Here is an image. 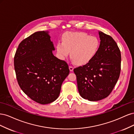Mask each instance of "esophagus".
Returning <instances> with one entry per match:
<instances>
[{"label": "esophagus", "instance_id": "esophagus-1", "mask_svg": "<svg viewBox=\"0 0 134 134\" xmlns=\"http://www.w3.org/2000/svg\"><path fill=\"white\" fill-rule=\"evenodd\" d=\"M73 69H74V68H73V66H69V70H70V71H72V70H73Z\"/></svg>", "mask_w": 134, "mask_h": 134}]
</instances>
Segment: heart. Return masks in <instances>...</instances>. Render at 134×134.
Wrapping results in <instances>:
<instances>
[{"label":"heart","mask_w":134,"mask_h":134,"mask_svg":"<svg viewBox=\"0 0 134 134\" xmlns=\"http://www.w3.org/2000/svg\"><path fill=\"white\" fill-rule=\"evenodd\" d=\"M100 45L99 39L83 32H68L64 34L62 42L56 44L59 58L65 60L70 52V57L77 64H86L94 57Z\"/></svg>","instance_id":"1"}]
</instances>
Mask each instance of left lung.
I'll use <instances>...</instances> for the list:
<instances>
[{"label": "left lung", "mask_w": 134, "mask_h": 134, "mask_svg": "<svg viewBox=\"0 0 134 134\" xmlns=\"http://www.w3.org/2000/svg\"><path fill=\"white\" fill-rule=\"evenodd\" d=\"M100 45L90 62L76 68L79 94L83 98L97 101L108 97L118 80L121 71V52L111 36L99 32Z\"/></svg>", "instance_id": "1"}]
</instances>
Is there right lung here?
Listing matches in <instances>:
<instances>
[{
  "instance_id": "1",
  "label": "right lung",
  "mask_w": 134,
  "mask_h": 134,
  "mask_svg": "<svg viewBox=\"0 0 134 134\" xmlns=\"http://www.w3.org/2000/svg\"><path fill=\"white\" fill-rule=\"evenodd\" d=\"M48 32H35L19 43L14 58L16 77L23 92L35 102L50 103L58 98L69 74L66 62L53 55Z\"/></svg>"
}]
</instances>
